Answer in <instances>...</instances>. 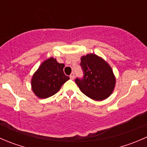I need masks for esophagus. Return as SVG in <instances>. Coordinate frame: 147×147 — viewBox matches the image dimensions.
I'll list each match as a JSON object with an SVG mask.
<instances>
[{
    "label": "esophagus",
    "mask_w": 147,
    "mask_h": 147,
    "mask_svg": "<svg viewBox=\"0 0 147 147\" xmlns=\"http://www.w3.org/2000/svg\"><path fill=\"white\" fill-rule=\"evenodd\" d=\"M69 78H70L71 80L75 79V73H74V72H72V73H71V75H69Z\"/></svg>",
    "instance_id": "esophagus-1"
}]
</instances>
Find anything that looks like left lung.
<instances>
[{"instance_id": "left-lung-1", "label": "left lung", "mask_w": 147, "mask_h": 147, "mask_svg": "<svg viewBox=\"0 0 147 147\" xmlns=\"http://www.w3.org/2000/svg\"><path fill=\"white\" fill-rule=\"evenodd\" d=\"M80 66L84 76L75 81L83 94L97 101L109 97L116 83L109 65L97 55L87 54L81 57Z\"/></svg>"}]
</instances>
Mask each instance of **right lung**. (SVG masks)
Here are the masks:
<instances>
[{"instance_id": "obj_1", "label": "right lung", "mask_w": 147, "mask_h": 147, "mask_svg": "<svg viewBox=\"0 0 147 147\" xmlns=\"http://www.w3.org/2000/svg\"><path fill=\"white\" fill-rule=\"evenodd\" d=\"M64 67V64L57 63L53 57L45 60L33 74L31 80L34 94L41 99L56 94L62 85L69 79L63 72Z\"/></svg>"}]
</instances>
